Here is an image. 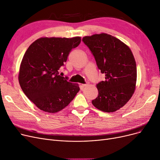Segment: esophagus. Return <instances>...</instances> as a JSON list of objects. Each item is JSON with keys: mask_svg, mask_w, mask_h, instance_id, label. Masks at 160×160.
Returning <instances> with one entry per match:
<instances>
[{"mask_svg": "<svg viewBox=\"0 0 160 160\" xmlns=\"http://www.w3.org/2000/svg\"><path fill=\"white\" fill-rule=\"evenodd\" d=\"M88 85L87 83V84H82V87H87V86H88Z\"/></svg>", "mask_w": 160, "mask_h": 160, "instance_id": "obj_1", "label": "esophagus"}]
</instances>
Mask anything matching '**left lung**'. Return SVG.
Wrapping results in <instances>:
<instances>
[{
	"instance_id": "obj_1",
	"label": "left lung",
	"mask_w": 160,
	"mask_h": 160,
	"mask_svg": "<svg viewBox=\"0 0 160 160\" xmlns=\"http://www.w3.org/2000/svg\"><path fill=\"white\" fill-rule=\"evenodd\" d=\"M91 51L105 81L97 85L98 95L92 100L97 109L113 112L128 102L135 90L136 62L131 49L116 37L106 33L82 38Z\"/></svg>"
}]
</instances>
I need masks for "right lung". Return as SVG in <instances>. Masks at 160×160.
Listing matches in <instances>:
<instances>
[{
  "label": "right lung",
  "mask_w": 160,
  "mask_h": 160,
  "mask_svg": "<svg viewBox=\"0 0 160 160\" xmlns=\"http://www.w3.org/2000/svg\"><path fill=\"white\" fill-rule=\"evenodd\" d=\"M81 37H41L32 43L21 62L18 79L27 97L40 110L56 113L66 108L80 88L59 75Z\"/></svg>",
  "instance_id": "obj_1"
}]
</instances>
